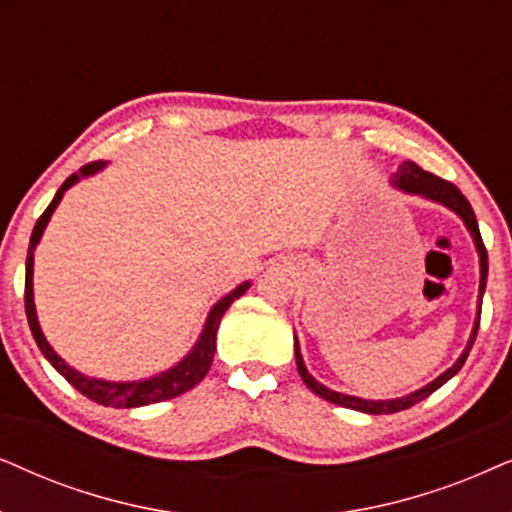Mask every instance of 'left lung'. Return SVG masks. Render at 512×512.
I'll return each instance as SVG.
<instances>
[{
    "mask_svg": "<svg viewBox=\"0 0 512 512\" xmlns=\"http://www.w3.org/2000/svg\"><path fill=\"white\" fill-rule=\"evenodd\" d=\"M393 187L403 189L405 194H417V196H424L428 201H435L440 203V206H445L456 213L466 224V229L470 231V236H473V243L475 248H478V255H480V295H478V318H475L473 323V332H470V339L466 344V349L459 356V360L449 367L447 372H442L438 379H433L431 384H426L424 388H419V391L414 393H407L403 398H393V400H365V398H356V395H346V393H337L332 391V388H327L316 381L306 370L304 365V358L302 353H299V342L295 337V360H297V370H299V377L306 386L311 388L313 393L320 395V398L327 400V403H335L339 407H349V410H356V412H365V414H393V412H400V410H407V407L421 403V400L428 398L433 391H438L442 384H447L449 379L454 377L456 372L461 370L463 363H466L470 349H473L475 344V337H478V330H480V313H482V295H485V288H487V248L485 243H482V236H480V227H478V220H475V213L473 208H470V203L466 196L459 192V187L452 185V182L442 180V177L433 175V173H426L424 168H419L414 161H403L398 166V173L393 175Z\"/></svg>",
    "mask_w": 512,
    "mask_h": 512,
    "instance_id": "obj_1",
    "label": "left lung"
}]
</instances>
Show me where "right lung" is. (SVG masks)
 Here are the masks:
<instances>
[{
	"mask_svg": "<svg viewBox=\"0 0 512 512\" xmlns=\"http://www.w3.org/2000/svg\"><path fill=\"white\" fill-rule=\"evenodd\" d=\"M105 168V161H93L67 177L63 182V187L58 189L53 201L49 203V208L44 210L42 217H39L37 224H34L32 236H30V248H27V262H25V313H27V323H30L32 337L37 342L39 351L44 353V358L56 367V370L63 374V377L70 381V384L77 388L79 393H84L86 398H91L93 403L105 405V407H142V405H154V403H163V400L175 398V395L187 393L189 388H194L199 381L206 377L210 370V363H213L215 356V337H217V327H220V320L224 316V311L234 304V299L243 295L245 290L250 288V281H245L238 285L236 290H231L227 297H222L213 309L208 313L206 325H203L201 337L196 339L194 349L187 353L180 363L170 367V370L154 374L149 379H140V381H105V379H95V377H86L65 363L63 358L53 351V346L46 342L42 327H39L37 320V309H34V292H32V267H34V248H37L39 238H42L46 224H49L53 210L58 208L63 194L70 189L72 185H77L81 177H88L98 170Z\"/></svg>",
	"mask_w": 512,
	"mask_h": 512,
	"instance_id": "1",
	"label": "right lung"
}]
</instances>
